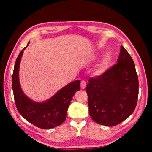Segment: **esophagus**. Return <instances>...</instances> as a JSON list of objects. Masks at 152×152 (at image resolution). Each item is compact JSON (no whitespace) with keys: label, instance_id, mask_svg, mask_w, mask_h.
<instances>
[{"label":"esophagus","instance_id":"esophagus-1","mask_svg":"<svg viewBox=\"0 0 152 152\" xmlns=\"http://www.w3.org/2000/svg\"><path fill=\"white\" fill-rule=\"evenodd\" d=\"M80 85H81V88L82 89H85L86 87V82L84 81V80H82L80 83Z\"/></svg>","mask_w":152,"mask_h":152}]
</instances>
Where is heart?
Segmentation results:
<instances>
[{
	"mask_svg": "<svg viewBox=\"0 0 152 152\" xmlns=\"http://www.w3.org/2000/svg\"><path fill=\"white\" fill-rule=\"evenodd\" d=\"M112 61V56L110 53L106 54V56H104V57L103 58V59L102 61V62L100 64V67L102 70H104L107 68L110 63Z\"/></svg>",
	"mask_w": 152,
	"mask_h": 152,
	"instance_id": "obj_1",
	"label": "heart"
}]
</instances>
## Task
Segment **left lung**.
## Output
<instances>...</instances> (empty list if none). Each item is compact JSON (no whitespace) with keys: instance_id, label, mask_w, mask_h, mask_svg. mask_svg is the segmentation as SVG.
Instances as JSON below:
<instances>
[{"instance_id":"1","label":"left lung","mask_w":152,"mask_h":152,"mask_svg":"<svg viewBox=\"0 0 152 152\" xmlns=\"http://www.w3.org/2000/svg\"><path fill=\"white\" fill-rule=\"evenodd\" d=\"M86 86L89 113L94 121L115 126L129 117L136 108L138 79L134 61L122 46L117 64Z\"/></svg>"}]
</instances>
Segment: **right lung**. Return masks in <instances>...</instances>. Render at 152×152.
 I'll return each instance as SVG.
<instances>
[{
	"mask_svg": "<svg viewBox=\"0 0 152 152\" xmlns=\"http://www.w3.org/2000/svg\"><path fill=\"white\" fill-rule=\"evenodd\" d=\"M24 48L16 59L12 75V89L18 110L23 118L40 129L57 127L65 121L67 110L72 96L80 90V80H76L61 89L52 97L43 102L32 101L21 90L19 80V69Z\"/></svg>",
	"mask_w": 152,
	"mask_h": 152,
	"instance_id": "right-lung-1",
	"label": "right lung"
}]
</instances>
